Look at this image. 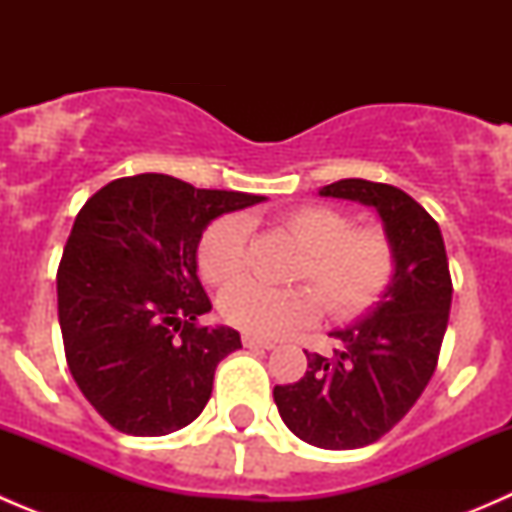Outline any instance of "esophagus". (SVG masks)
Returning <instances> with one entry per match:
<instances>
[{
	"instance_id": "34e87169",
	"label": "esophagus",
	"mask_w": 512,
	"mask_h": 512,
	"mask_svg": "<svg viewBox=\"0 0 512 512\" xmlns=\"http://www.w3.org/2000/svg\"><path fill=\"white\" fill-rule=\"evenodd\" d=\"M242 344H245L247 349H267V352H270V349H275V342H267V339L250 337V334H245V337H242Z\"/></svg>"
}]
</instances>
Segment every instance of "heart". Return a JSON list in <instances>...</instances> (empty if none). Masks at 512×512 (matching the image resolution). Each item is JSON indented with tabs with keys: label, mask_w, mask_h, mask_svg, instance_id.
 Wrapping results in <instances>:
<instances>
[{
	"label": "heart",
	"mask_w": 512,
	"mask_h": 512,
	"mask_svg": "<svg viewBox=\"0 0 512 512\" xmlns=\"http://www.w3.org/2000/svg\"><path fill=\"white\" fill-rule=\"evenodd\" d=\"M282 227L302 247L292 272L309 287L267 289L252 282L230 287L220 297L227 324L252 337H285L309 327L322 314L354 322L376 307L396 275V245L379 225H354L332 205L309 203L282 215ZM198 270L210 285H232L247 272V223L225 215L198 242Z\"/></svg>",
	"instance_id": "heart-1"
}]
</instances>
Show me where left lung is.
<instances>
[{
	"label": "left lung",
	"mask_w": 512,
	"mask_h": 512,
	"mask_svg": "<svg viewBox=\"0 0 512 512\" xmlns=\"http://www.w3.org/2000/svg\"><path fill=\"white\" fill-rule=\"evenodd\" d=\"M319 195L376 208L396 245L394 282L374 312L329 334L339 342L332 356L304 349L302 379L272 391L294 436L347 451L379 441L423 394L441 354L453 282L441 227L404 190L347 178Z\"/></svg>",
	"instance_id": "obj_1"
}]
</instances>
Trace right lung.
Masks as SVG:
<instances>
[{
  "instance_id": "add662e5",
  "label": "right lung",
  "mask_w": 512,
  "mask_h": 512,
  "mask_svg": "<svg viewBox=\"0 0 512 512\" xmlns=\"http://www.w3.org/2000/svg\"><path fill=\"white\" fill-rule=\"evenodd\" d=\"M262 200L143 173L79 210L56 272L61 337L76 386L116 431L165 436L205 409L215 369L242 342L198 324L213 304L195 252L210 220Z\"/></svg>"
}]
</instances>
